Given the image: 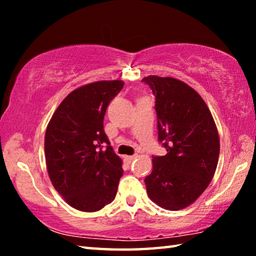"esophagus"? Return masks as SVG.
Segmentation results:
<instances>
[{
	"instance_id": "esophagus-1",
	"label": "esophagus",
	"mask_w": 256,
	"mask_h": 256,
	"mask_svg": "<svg viewBox=\"0 0 256 256\" xmlns=\"http://www.w3.org/2000/svg\"><path fill=\"white\" fill-rule=\"evenodd\" d=\"M136 156H125V157H124V160H125V162H126L131 164V162H133V160L136 159Z\"/></svg>"
}]
</instances>
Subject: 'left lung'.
<instances>
[{"mask_svg": "<svg viewBox=\"0 0 256 256\" xmlns=\"http://www.w3.org/2000/svg\"><path fill=\"white\" fill-rule=\"evenodd\" d=\"M156 97L158 140L167 154L154 157L146 177L151 201L167 210L192 204L214 178L220 141L214 120L196 90L172 76L142 79Z\"/></svg>", "mask_w": 256, "mask_h": 256, "instance_id": "8db88e82", "label": "left lung"}]
</instances>
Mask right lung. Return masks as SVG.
<instances>
[{
  "label": "right lung",
  "instance_id": "right-lung-1",
  "mask_svg": "<svg viewBox=\"0 0 256 256\" xmlns=\"http://www.w3.org/2000/svg\"><path fill=\"white\" fill-rule=\"evenodd\" d=\"M122 80L97 81L73 90L56 108L45 133L50 180L72 208L94 212L112 202L123 175L122 159L104 131L110 102Z\"/></svg>",
  "mask_w": 256,
  "mask_h": 256
}]
</instances>
